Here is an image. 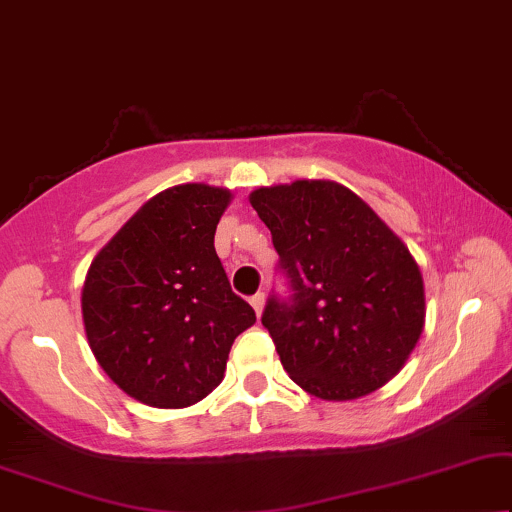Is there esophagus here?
Here are the masks:
<instances>
[{"mask_svg": "<svg viewBox=\"0 0 512 512\" xmlns=\"http://www.w3.org/2000/svg\"><path fill=\"white\" fill-rule=\"evenodd\" d=\"M250 304H252V309L257 311V316H260L262 309H264V292H257V295H252Z\"/></svg>", "mask_w": 512, "mask_h": 512, "instance_id": "esophagus-1", "label": "esophagus"}]
</instances>
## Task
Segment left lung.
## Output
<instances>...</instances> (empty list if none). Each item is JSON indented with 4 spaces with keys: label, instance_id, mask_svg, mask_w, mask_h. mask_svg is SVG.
Returning a JSON list of instances; mask_svg holds the SVG:
<instances>
[{
    "label": "left lung",
    "instance_id": "left-lung-1",
    "mask_svg": "<svg viewBox=\"0 0 512 512\" xmlns=\"http://www.w3.org/2000/svg\"><path fill=\"white\" fill-rule=\"evenodd\" d=\"M250 203L290 290L271 292L262 313L283 370L323 400L377 391L424 330V281L407 245L337 182L262 187Z\"/></svg>",
    "mask_w": 512,
    "mask_h": 512
}]
</instances>
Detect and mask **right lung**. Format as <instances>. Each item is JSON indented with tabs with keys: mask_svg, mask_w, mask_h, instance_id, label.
<instances>
[{
	"mask_svg": "<svg viewBox=\"0 0 512 512\" xmlns=\"http://www.w3.org/2000/svg\"><path fill=\"white\" fill-rule=\"evenodd\" d=\"M231 192L180 185L147 201L88 269L81 311L93 356L131 398L187 407L213 391L255 311L215 252Z\"/></svg>",
	"mask_w": 512,
	"mask_h": 512,
	"instance_id": "right-lung-1",
	"label": "right lung"
}]
</instances>
